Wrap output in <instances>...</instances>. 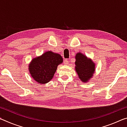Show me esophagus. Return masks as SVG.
<instances>
[{"label":"esophagus","instance_id":"obj_1","mask_svg":"<svg viewBox=\"0 0 127 127\" xmlns=\"http://www.w3.org/2000/svg\"><path fill=\"white\" fill-rule=\"evenodd\" d=\"M64 64H65V65H68L69 64V61L68 59H65L64 61Z\"/></svg>","mask_w":127,"mask_h":127}]
</instances>
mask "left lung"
Instances as JSON below:
<instances>
[{
    "label": "left lung",
    "instance_id": "left-lung-1",
    "mask_svg": "<svg viewBox=\"0 0 127 127\" xmlns=\"http://www.w3.org/2000/svg\"><path fill=\"white\" fill-rule=\"evenodd\" d=\"M75 59V70L79 78L83 82H87L95 72V64L92 59L81 53H77Z\"/></svg>",
    "mask_w": 127,
    "mask_h": 127
}]
</instances>
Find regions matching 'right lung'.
I'll list each match as a JSON object with an SVG mask.
<instances>
[{
  "label": "right lung",
  "mask_w": 127,
  "mask_h": 127,
  "mask_svg": "<svg viewBox=\"0 0 127 127\" xmlns=\"http://www.w3.org/2000/svg\"><path fill=\"white\" fill-rule=\"evenodd\" d=\"M63 60L61 55L51 51L34 58L29 65L31 77L40 84L48 83L53 78L58 66L63 63Z\"/></svg>",
  "instance_id": "right-lung-1"
}]
</instances>
